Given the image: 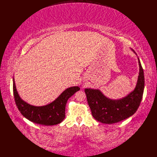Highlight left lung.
<instances>
[{
  "instance_id": "1",
  "label": "left lung",
  "mask_w": 157,
  "mask_h": 157,
  "mask_svg": "<svg viewBox=\"0 0 157 157\" xmlns=\"http://www.w3.org/2000/svg\"><path fill=\"white\" fill-rule=\"evenodd\" d=\"M140 73L136 88L126 97L114 101L103 95L98 90L85 89L88 105L96 120L102 123L113 124L129 117L137 111L144 88V71L138 59Z\"/></svg>"
}]
</instances>
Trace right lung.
Here are the masks:
<instances>
[{
	"mask_svg": "<svg viewBox=\"0 0 157 157\" xmlns=\"http://www.w3.org/2000/svg\"><path fill=\"white\" fill-rule=\"evenodd\" d=\"M13 88L15 104L22 115L33 123L44 125H54L61 123L65 117L67 101L77 91L79 90L78 86L69 88L51 104L34 106L26 103L19 97L14 79Z\"/></svg>",
	"mask_w": 157,
	"mask_h": 157,
	"instance_id": "add662e5",
	"label": "right lung"
}]
</instances>
